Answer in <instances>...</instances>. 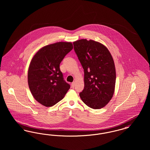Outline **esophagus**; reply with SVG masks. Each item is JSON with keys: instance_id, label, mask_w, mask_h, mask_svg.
Instances as JSON below:
<instances>
[{"instance_id": "esophagus-1", "label": "esophagus", "mask_w": 150, "mask_h": 150, "mask_svg": "<svg viewBox=\"0 0 150 150\" xmlns=\"http://www.w3.org/2000/svg\"><path fill=\"white\" fill-rule=\"evenodd\" d=\"M74 86H75V82H73V83H72L71 88H74Z\"/></svg>"}]
</instances>
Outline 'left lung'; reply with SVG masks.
<instances>
[{
  "mask_svg": "<svg viewBox=\"0 0 150 150\" xmlns=\"http://www.w3.org/2000/svg\"><path fill=\"white\" fill-rule=\"evenodd\" d=\"M73 44L84 72V88L80 97L88 107L101 108L114 93L116 71L112 57L105 45L92 40L80 39Z\"/></svg>",
  "mask_w": 150,
  "mask_h": 150,
  "instance_id": "left-lung-1",
  "label": "left lung"
}]
</instances>
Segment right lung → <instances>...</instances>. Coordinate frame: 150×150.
Returning <instances> with one entry per match:
<instances>
[{
  "instance_id": "obj_1",
  "label": "right lung",
  "mask_w": 150,
  "mask_h": 150,
  "mask_svg": "<svg viewBox=\"0 0 150 150\" xmlns=\"http://www.w3.org/2000/svg\"><path fill=\"white\" fill-rule=\"evenodd\" d=\"M73 48L70 42L45 46L33 58L28 70V84L34 98L46 107L62 100L70 88L64 78L59 66Z\"/></svg>"
}]
</instances>
